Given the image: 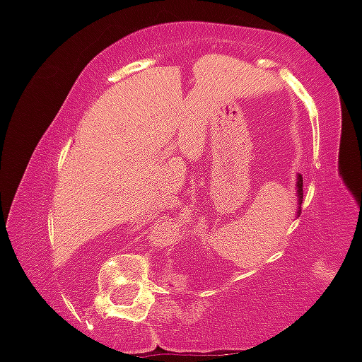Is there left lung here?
Returning a JSON list of instances; mask_svg holds the SVG:
<instances>
[{
    "label": "left lung",
    "instance_id": "left-lung-1",
    "mask_svg": "<svg viewBox=\"0 0 362 362\" xmlns=\"http://www.w3.org/2000/svg\"><path fill=\"white\" fill-rule=\"evenodd\" d=\"M296 197H298V207H296V213H301V202H303V178L301 175L296 177Z\"/></svg>",
    "mask_w": 362,
    "mask_h": 362
}]
</instances>
